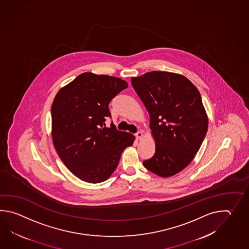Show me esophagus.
Wrapping results in <instances>:
<instances>
[{
  "mask_svg": "<svg viewBox=\"0 0 249 249\" xmlns=\"http://www.w3.org/2000/svg\"><path fill=\"white\" fill-rule=\"evenodd\" d=\"M135 137L138 140H140V139H142L143 137V133L142 132H138L135 133Z\"/></svg>",
  "mask_w": 249,
  "mask_h": 249,
  "instance_id": "34e87169",
  "label": "esophagus"
}]
</instances>
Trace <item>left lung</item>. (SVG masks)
I'll return each instance as SVG.
<instances>
[{
  "label": "left lung",
  "mask_w": 249,
  "mask_h": 249,
  "mask_svg": "<svg viewBox=\"0 0 249 249\" xmlns=\"http://www.w3.org/2000/svg\"><path fill=\"white\" fill-rule=\"evenodd\" d=\"M132 85L147 108L156 152L143 161L160 177L180 173L194 159L206 137L208 119L196 86L181 74L151 71L132 77Z\"/></svg>",
  "instance_id": "1"
}]
</instances>
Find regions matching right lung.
Returning a JSON list of instances; mask_svg holds the SVG:
<instances>
[{
	"mask_svg": "<svg viewBox=\"0 0 249 249\" xmlns=\"http://www.w3.org/2000/svg\"><path fill=\"white\" fill-rule=\"evenodd\" d=\"M124 80L83 73L58 90L52 105V135L58 157L80 180L99 183L117 167L134 136L111 124L109 102L126 89Z\"/></svg>",
	"mask_w": 249,
	"mask_h": 249,
	"instance_id": "1",
	"label": "right lung"
}]
</instances>
